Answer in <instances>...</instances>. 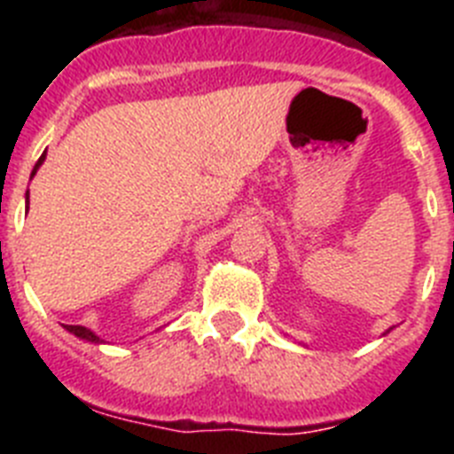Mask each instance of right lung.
Wrapping results in <instances>:
<instances>
[{
  "label": "right lung",
  "mask_w": 454,
  "mask_h": 454,
  "mask_svg": "<svg viewBox=\"0 0 454 454\" xmlns=\"http://www.w3.org/2000/svg\"><path fill=\"white\" fill-rule=\"evenodd\" d=\"M43 161H45V154H43V156H40V159H38V163H35L34 172H31V177H34L35 170H38L40 163H43ZM66 330L72 332V334H74V336H79V339H86V340H92V343H99L98 336L92 334L90 330H86V327H82V325H66Z\"/></svg>",
  "instance_id": "1"
}]
</instances>
